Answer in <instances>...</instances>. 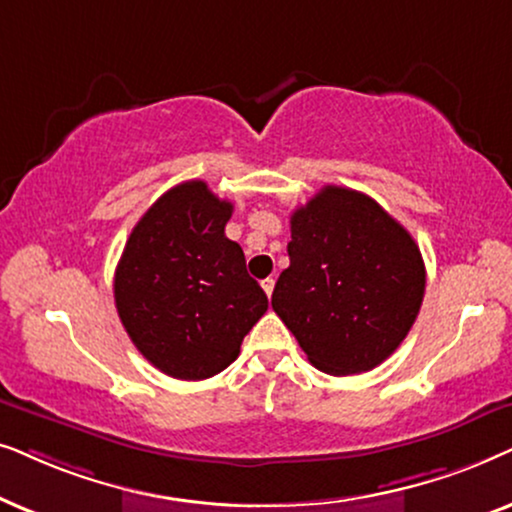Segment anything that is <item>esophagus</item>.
I'll return each mask as SVG.
<instances>
[{
	"mask_svg": "<svg viewBox=\"0 0 512 512\" xmlns=\"http://www.w3.org/2000/svg\"><path fill=\"white\" fill-rule=\"evenodd\" d=\"M274 285H276V281H274V278H264V281H262V290L264 292H267V295L271 297V292H274Z\"/></svg>",
	"mask_w": 512,
	"mask_h": 512,
	"instance_id": "1",
	"label": "esophagus"
}]
</instances>
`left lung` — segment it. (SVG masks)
Instances as JSON below:
<instances>
[{
    "mask_svg": "<svg viewBox=\"0 0 512 512\" xmlns=\"http://www.w3.org/2000/svg\"><path fill=\"white\" fill-rule=\"evenodd\" d=\"M290 267L271 306L313 367L370 372L419 316L426 267L403 224L356 189L327 185L290 215Z\"/></svg>",
    "mask_w": 512,
    "mask_h": 512,
    "instance_id": "left-lung-1",
    "label": "left lung"
}]
</instances>
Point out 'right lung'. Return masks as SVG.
Listing matches in <instances>:
<instances>
[{
    "mask_svg": "<svg viewBox=\"0 0 512 512\" xmlns=\"http://www.w3.org/2000/svg\"><path fill=\"white\" fill-rule=\"evenodd\" d=\"M231 213L203 180L182 182L140 217L117 264L121 323L135 349L173 379L199 381L229 367L269 309L241 245L224 236Z\"/></svg>",
    "mask_w": 512,
    "mask_h": 512,
    "instance_id": "obj_1",
    "label": "right lung"
}]
</instances>
